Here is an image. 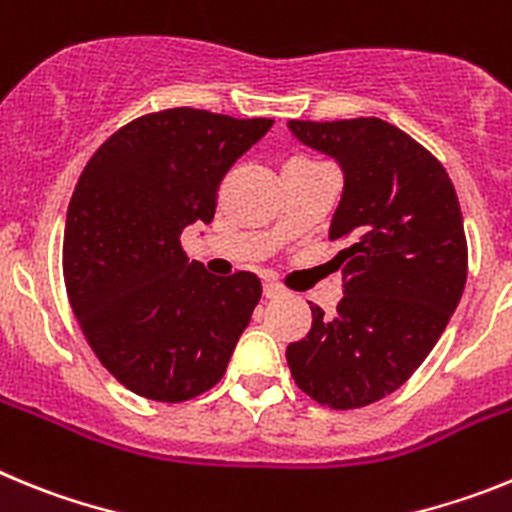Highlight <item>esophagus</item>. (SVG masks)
<instances>
[{"mask_svg":"<svg viewBox=\"0 0 512 512\" xmlns=\"http://www.w3.org/2000/svg\"><path fill=\"white\" fill-rule=\"evenodd\" d=\"M284 295V289L277 282H264V297L266 300H277Z\"/></svg>","mask_w":512,"mask_h":512,"instance_id":"34e87169","label":"esophagus"}]
</instances>
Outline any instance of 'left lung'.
Here are the masks:
<instances>
[{
	"label": "left lung",
	"mask_w": 512,
	"mask_h": 512,
	"mask_svg": "<svg viewBox=\"0 0 512 512\" xmlns=\"http://www.w3.org/2000/svg\"><path fill=\"white\" fill-rule=\"evenodd\" d=\"M292 135L343 171L330 238L343 297L333 318L310 305L312 328L287 346L302 392L333 410L364 408L423 364L467 284V238L449 174L418 140L379 117L289 120Z\"/></svg>",
	"instance_id": "obj_1"
}]
</instances>
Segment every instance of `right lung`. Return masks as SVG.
<instances>
[{
    "instance_id": "right-lung-1",
    "label": "right lung",
    "mask_w": 512,
    "mask_h": 512,
    "mask_svg": "<svg viewBox=\"0 0 512 512\" xmlns=\"http://www.w3.org/2000/svg\"><path fill=\"white\" fill-rule=\"evenodd\" d=\"M274 120L153 112L104 140L63 230V279L89 346L130 392L184 402L220 382L261 300L251 271L212 277L182 230L215 217L217 187Z\"/></svg>"
}]
</instances>
